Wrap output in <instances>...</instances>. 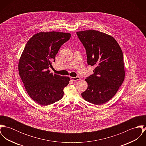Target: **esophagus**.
I'll return each instance as SVG.
<instances>
[{"label": "esophagus", "mask_w": 146, "mask_h": 146, "mask_svg": "<svg viewBox=\"0 0 146 146\" xmlns=\"http://www.w3.org/2000/svg\"><path fill=\"white\" fill-rule=\"evenodd\" d=\"M71 80L72 81V82H76L79 80H80V77L79 76H76V77H71Z\"/></svg>", "instance_id": "34e87169"}]
</instances>
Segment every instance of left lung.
I'll list each match as a JSON object with an SVG mask.
<instances>
[{"label": "left lung", "instance_id": "8db88e82", "mask_svg": "<svg viewBox=\"0 0 146 146\" xmlns=\"http://www.w3.org/2000/svg\"><path fill=\"white\" fill-rule=\"evenodd\" d=\"M76 34L86 50L88 64L96 66L93 74L85 80L88 88L82 96L91 104H104L116 94L124 80L123 52L116 40L104 33L92 30Z\"/></svg>", "mask_w": 146, "mask_h": 146}]
</instances>
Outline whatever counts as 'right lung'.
Instances as JSON below:
<instances>
[{"label":"right lung","instance_id":"add662e5","mask_svg":"<svg viewBox=\"0 0 146 146\" xmlns=\"http://www.w3.org/2000/svg\"><path fill=\"white\" fill-rule=\"evenodd\" d=\"M70 37L69 33L42 32L31 38L24 48L19 63V75L29 96L39 104H53L63 96L70 78L53 75L49 67Z\"/></svg>","mask_w":146,"mask_h":146}]
</instances>
